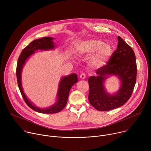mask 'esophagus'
Segmentation results:
<instances>
[{"mask_svg":"<svg viewBox=\"0 0 151 151\" xmlns=\"http://www.w3.org/2000/svg\"><path fill=\"white\" fill-rule=\"evenodd\" d=\"M79 78L81 79H85L86 78V75L85 73H81L80 75H79Z\"/></svg>","mask_w":151,"mask_h":151,"instance_id":"obj_1","label":"esophagus"}]
</instances>
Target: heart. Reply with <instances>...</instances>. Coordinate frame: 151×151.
<instances>
[{
    "mask_svg": "<svg viewBox=\"0 0 151 151\" xmlns=\"http://www.w3.org/2000/svg\"><path fill=\"white\" fill-rule=\"evenodd\" d=\"M79 51L86 55H90L96 52L92 58L91 61L96 66L103 65L108 60L112 54V48L110 45H104L100 40H88L83 42L78 47Z\"/></svg>",
    "mask_w": 151,
    "mask_h": 151,
    "instance_id": "b5f03b06",
    "label": "heart"
}]
</instances>
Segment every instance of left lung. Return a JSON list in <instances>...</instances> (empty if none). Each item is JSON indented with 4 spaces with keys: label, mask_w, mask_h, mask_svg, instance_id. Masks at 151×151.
Listing matches in <instances>:
<instances>
[{
    "label": "left lung",
    "mask_w": 151,
    "mask_h": 151,
    "mask_svg": "<svg viewBox=\"0 0 151 151\" xmlns=\"http://www.w3.org/2000/svg\"><path fill=\"white\" fill-rule=\"evenodd\" d=\"M118 47L106 64L96 70L97 76L89 78L88 100L100 111H108L124 105L130 98L136 82L137 64L132 47L118 36ZM117 75L122 81L119 91L111 95L104 90L103 82L107 75Z\"/></svg>",
    "instance_id": "1"
}]
</instances>
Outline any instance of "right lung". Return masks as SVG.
Returning <instances> with one entry per match:
<instances>
[{"instance_id": "obj_1", "label": "right lung", "mask_w": 151, "mask_h": 151, "mask_svg": "<svg viewBox=\"0 0 151 151\" xmlns=\"http://www.w3.org/2000/svg\"><path fill=\"white\" fill-rule=\"evenodd\" d=\"M52 39L53 38L50 37H44L39 39L34 40L30 42L25 48L23 49L20 54L18 59L16 69V75L18 88L24 101L31 109L37 112L42 114H56L61 111L65 107L67 104L70 88L75 83L78 82V75L75 73H73L66 77L63 78L59 85L57 101L55 104L50 107V108L42 109L35 106L25 96L23 88L21 87V70H22L25 61L32 54L35 52V51L36 50H47L53 49L55 47V45H54Z\"/></svg>"}]
</instances>
